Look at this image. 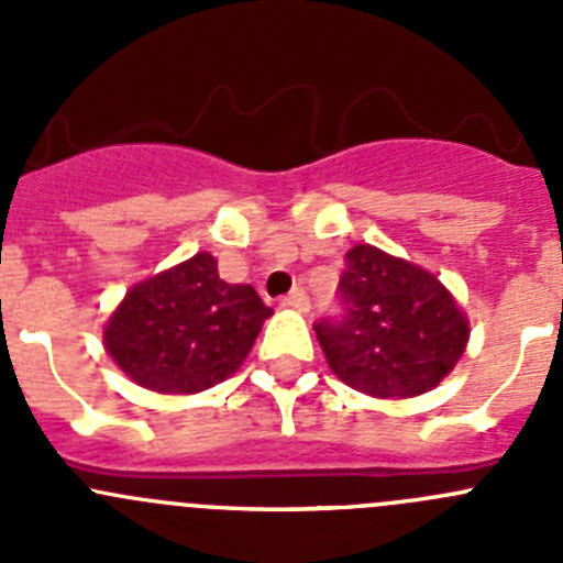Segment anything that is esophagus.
Returning <instances> with one entry per match:
<instances>
[{"mask_svg":"<svg viewBox=\"0 0 563 563\" xmlns=\"http://www.w3.org/2000/svg\"><path fill=\"white\" fill-rule=\"evenodd\" d=\"M285 307L298 309V312H307V309H309V298H307V292L298 290V287H296V290H292L290 296L285 298Z\"/></svg>","mask_w":563,"mask_h":563,"instance_id":"obj_1","label":"esophagus"}]
</instances>
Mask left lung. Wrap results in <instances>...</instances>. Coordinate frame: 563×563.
<instances>
[{"instance_id": "left-lung-1", "label": "left lung", "mask_w": 563, "mask_h": 563, "mask_svg": "<svg viewBox=\"0 0 563 563\" xmlns=\"http://www.w3.org/2000/svg\"><path fill=\"white\" fill-rule=\"evenodd\" d=\"M345 260V312L314 325L331 373L373 398H415L451 376L470 320L437 273L371 243H356Z\"/></svg>"}]
</instances>
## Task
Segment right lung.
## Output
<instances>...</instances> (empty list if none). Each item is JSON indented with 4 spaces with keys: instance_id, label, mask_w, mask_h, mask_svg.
<instances>
[{
    "instance_id": "add662e5",
    "label": "right lung",
    "mask_w": 563,
    "mask_h": 563,
    "mask_svg": "<svg viewBox=\"0 0 563 563\" xmlns=\"http://www.w3.org/2000/svg\"><path fill=\"white\" fill-rule=\"evenodd\" d=\"M273 314L251 285H227L218 260H190L126 290L104 323V351L126 378L159 395H196L240 371Z\"/></svg>"
}]
</instances>
